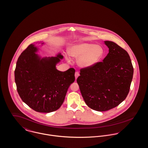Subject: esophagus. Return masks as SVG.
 <instances>
[{
  "instance_id": "obj_1",
  "label": "esophagus",
  "mask_w": 148,
  "mask_h": 148,
  "mask_svg": "<svg viewBox=\"0 0 148 148\" xmlns=\"http://www.w3.org/2000/svg\"><path fill=\"white\" fill-rule=\"evenodd\" d=\"M79 76V73L78 72H75V79H77V78Z\"/></svg>"
}]
</instances>
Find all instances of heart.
<instances>
[{
	"label": "heart",
	"mask_w": 148,
	"mask_h": 148,
	"mask_svg": "<svg viewBox=\"0 0 148 148\" xmlns=\"http://www.w3.org/2000/svg\"><path fill=\"white\" fill-rule=\"evenodd\" d=\"M69 55L78 58V65L83 68H90L99 63L105 55V51L101 46L92 43L79 42L73 44L68 49ZM67 61L70 58L66 56Z\"/></svg>",
	"instance_id": "1"
}]
</instances>
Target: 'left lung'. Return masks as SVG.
<instances>
[{"label":"left lung","instance_id":"left-lung-1","mask_svg":"<svg viewBox=\"0 0 148 148\" xmlns=\"http://www.w3.org/2000/svg\"><path fill=\"white\" fill-rule=\"evenodd\" d=\"M107 56L90 68L81 69L77 78L82 97L94 110L104 112L123 101L130 91L134 68L127 52L111 41H105Z\"/></svg>","mask_w":148,"mask_h":148}]
</instances>
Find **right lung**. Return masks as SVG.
Returning a JSON list of instances; mask_svg holds the SVG:
<instances>
[{"instance_id":"right-lung-1","label":"right lung","mask_w":148,"mask_h":148,"mask_svg":"<svg viewBox=\"0 0 148 148\" xmlns=\"http://www.w3.org/2000/svg\"><path fill=\"white\" fill-rule=\"evenodd\" d=\"M38 51L31 44L21 53L14 70L15 83L21 99L30 108L50 113L62 105L70 85L75 80V71L57 70L56 65L63 58L60 53L56 57L42 58L36 53Z\"/></svg>"}]
</instances>
